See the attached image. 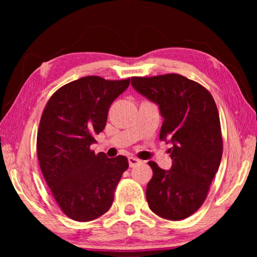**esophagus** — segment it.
Instances as JSON below:
<instances>
[{"mask_svg":"<svg viewBox=\"0 0 257 257\" xmlns=\"http://www.w3.org/2000/svg\"><path fill=\"white\" fill-rule=\"evenodd\" d=\"M128 161H129V167H130V168L136 167L137 164H139V163L142 162L141 160H138L137 158H134V156H130V158L128 159Z\"/></svg>","mask_w":257,"mask_h":257,"instance_id":"1","label":"esophagus"}]
</instances>
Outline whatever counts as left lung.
I'll use <instances>...</instances> for the list:
<instances>
[{"label":"left lung","mask_w":257,"mask_h":257,"mask_svg":"<svg viewBox=\"0 0 257 257\" xmlns=\"http://www.w3.org/2000/svg\"><path fill=\"white\" fill-rule=\"evenodd\" d=\"M132 86L159 106L164 119L160 139L172 144L170 170L149 162L153 177L147 184V203L163 219H186L205 201L222 158L214 99L202 85L176 73L133 77Z\"/></svg>","instance_id":"8db88e82"}]
</instances>
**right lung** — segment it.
Here are the masks:
<instances>
[{
    "label": "right lung",
    "mask_w": 257,
    "mask_h": 257,
    "mask_svg": "<svg viewBox=\"0 0 257 257\" xmlns=\"http://www.w3.org/2000/svg\"><path fill=\"white\" fill-rule=\"evenodd\" d=\"M129 84L130 78L82 77L56 90L43 112L37 133L40 167L58 205L72 220L86 222L107 212L129 167L125 156L108 159L90 149L95 135L105 128L108 107Z\"/></svg>",
    "instance_id": "1"
}]
</instances>
